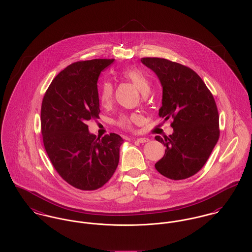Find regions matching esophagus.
I'll list each match as a JSON object with an SVG mask.
<instances>
[{
  "instance_id": "esophagus-1",
  "label": "esophagus",
  "mask_w": 252,
  "mask_h": 252,
  "mask_svg": "<svg viewBox=\"0 0 252 252\" xmlns=\"http://www.w3.org/2000/svg\"><path fill=\"white\" fill-rule=\"evenodd\" d=\"M134 141H137V142H139V143H147V142H149L150 140H149V138L141 137V138H137V139H134Z\"/></svg>"
}]
</instances>
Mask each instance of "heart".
<instances>
[{
    "label": "heart",
    "instance_id": "heart-1",
    "mask_svg": "<svg viewBox=\"0 0 252 252\" xmlns=\"http://www.w3.org/2000/svg\"><path fill=\"white\" fill-rule=\"evenodd\" d=\"M122 75L125 79L130 81L141 93L148 94L151 89V82L148 76L138 68L129 67L126 68ZM114 94V88L110 81H104L99 87V100L103 106H107L111 103ZM139 120V117L135 114L123 115L118 120V125L124 128H131L132 125Z\"/></svg>",
    "mask_w": 252,
    "mask_h": 252
}]
</instances>
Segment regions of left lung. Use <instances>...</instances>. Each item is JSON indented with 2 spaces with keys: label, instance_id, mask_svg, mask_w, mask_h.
Segmentation results:
<instances>
[{
  "label": "left lung",
  "instance_id": "obj_1",
  "mask_svg": "<svg viewBox=\"0 0 252 252\" xmlns=\"http://www.w3.org/2000/svg\"><path fill=\"white\" fill-rule=\"evenodd\" d=\"M162 86L159 117L173 119L174 132L156 140L165 147L156 169L171 180L195 175L205 165L220 138V116L215 98L191 68L162 58H142Z\"/></svg>",
  "mask_w": 252,
  "mask_h": 252
}]
</instances>
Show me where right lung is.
<instances>
[{
	"instance_id": "obj_1",
	"label": "right lung",
	"mask_w": 252,
	"mask_h": 252,
	"mask_svg": "<svg viewBox=\"0 0 252 252\" xmlns=\"http://www.w3.org/2000/svg\"><path fill=\"white\" fill-rule=\"evenodd\" d=\"M114 59L73 63L62 70L48 87L41 104L43 145L58 174L81 190L103 187L115 173L123 138L91 134L87 121L98 119L97 80Z\"/></svg>"
}]
</instances>
